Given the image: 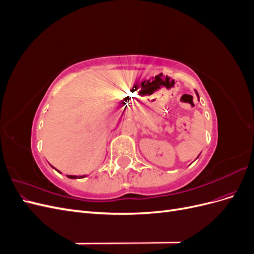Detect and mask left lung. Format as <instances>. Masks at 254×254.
I'll return each instance as SVG.
<instances>
[{"label": "left lung", "instance_id": "8db88e82", "mask_svg": "<svg viewBox=\"0 0 254 254\" xmlns=\"http://www.w3.org/2000/svg\"><path fill=\"white\" fill-rule=\"evenodd\" d=\"M196 93H197V92H196ZM197 95H198V93H197ZM198 97H199V95H198Z\"/></svg>", "mask_w": 254, "mask_h": 254}]
</instances>
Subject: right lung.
I'll return each instance as SVG.
<instances>
[{"mask_svg": "<svg viewBox=\"0 0 254 254\" xmlns=\"http://www.w3.org/2000/svg\"><path fill=\"white\" fill-rule=\"evenodd\" d=\"M66 177H67V178H71V179H76V178H83V176H71V175H67Z\"/></svg>", "mask_w": 254, "mask_h": 254, "instance_id": "right-lung-1", "label": "right lung"}]
</instances>
